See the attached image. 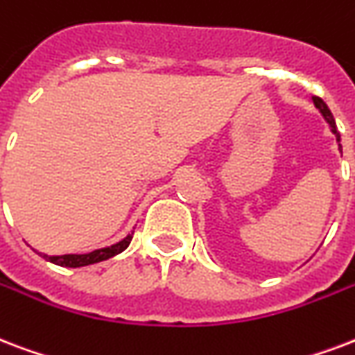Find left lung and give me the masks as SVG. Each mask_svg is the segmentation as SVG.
Here are the masks:
<instances>
[{
    "label": "left lung",
    "instance_id": "left-lung-1",
    "mask_svg": "<svg viewBox=\"0 0 355 355\" xmlns=\"http://www.w3.org/2000/svg\"><path fill=\"white\" fill-rule=\"evenodd\" d=\"M313 102H315V105L318 107V112L324 115V119L328 121L329 128H331V132H334L335 137H337V143H339V148H340V135H339V132H337V124H335V119H334V115H331V112H329V107L326 105V102H324L322 98H318V96H313ZM340 150H343V148H340Z\"/></svg>",
    "mask_w": 355,
    "mask_h": 355
}]
</instances>
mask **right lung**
<instances>
[{
	"label": "right lung",
	"mask_w": 355,
	"mask_h": 355,
	"mask_svg": "<svg viewBox=\"0 0 355 355\" xmlns=\"http://www.w3.org/2000/svg\"><path fill=\"white\" fill-rule=\"evenodd\" d=\"M132 236L134 232H130L128 236L123 238L121 242L113 243V245H107V248H102V250H94L91 253H85V255H42L46 261L53 262L58 266H67V268H80L87 266V264H94V262L105 261L110 257L119 255L121 251H124L132 242Z\"/></svg>",
	"instance_id": "add662e5"
}]
</instances>
